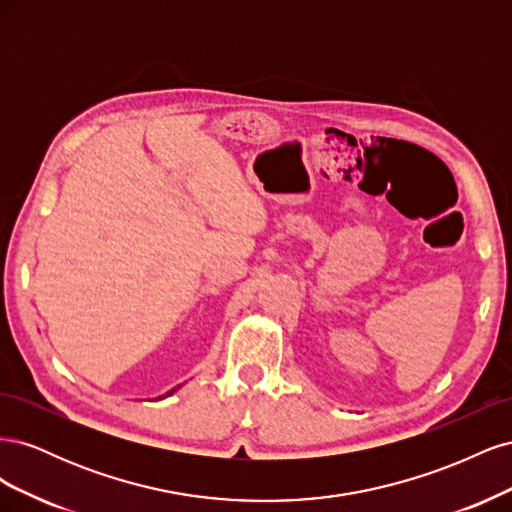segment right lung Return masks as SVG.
<instances>
[{"instance_id":"1","label":"right lung","mask_w":512,"mask_h":512,"mask_svg":"<svg viewBox=\"0 0 512 512\" xmlns=\"http://www.w3.org/2000/svg\"><path fill=\"white\" fill-rule=\"evenodd\" d=\"M175 391H177V389H173V391H168V393H166V395H173V393H175Z\"/></svg>"}]
</instances>
